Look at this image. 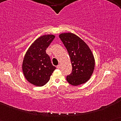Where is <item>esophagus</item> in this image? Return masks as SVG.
I'll return each mask as SVG.
<instances>
[{
	"label": "esophagus",
	"mask_w": 121,
	"mask_h": 121,
	"mask_svg": "<svg viewBox=\"0 0 121 121\" xmlns=\"http://www.w3.org/2000/svg\"><path fill=\"white\" fill-rule=\"evenodd\" d=\"M60 67H61V65H60V64H58V65L57 66V68L58 69H60Z\"/></svg>",
	"instance_id": "1"
}]
</instances>
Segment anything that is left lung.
<instances>
[{"label":"left lung","mask_w":121,"mask_h":121,"mask_svg":"<svg viewBox=\"0 0 121 121\" xmlns=\"http://www.w3.org/2000/svg\"><path fill=\"white\" fill-rule=\"evenodd\" d=\"M59 37L67 49L72 65V73L67 77V82L73 86L85 83L95 68L91 50L82 39L73 33H62Z\"/></svg>","instance_id":"obj_1"}]
</instances>
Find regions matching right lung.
Segmentation results:
<instances>
[{
	"instance_id": "add662e5",
	"label": "right lung",
	"mask_w": 121,
	"mask_h": 121,
	"mask_svg": "<svg viewBox=\"0 0 121 121\" xmlns=\"http://www.w3.org/2000/svg\"><path fill=\"white\" fill-rule=\"evenodd\" d=\"M55 36L44 35L31 44L24 56L22 69L28 82L36 86H42L50 79L56 68L51 63L46 50Z\"/></svg>"
}]
</instances>
